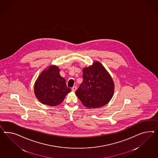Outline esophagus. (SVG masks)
<instances>
[{"label":"esophagus","mask_w":158,"mask_h":158,"mask_svg":"<svg viewBox=\"0 0 158 158\" xmlns=\"http://www.w3.org/2000/svg\"><path fill=\"white\" fill-rule=\"evenodd\" d=\"M77 89V86H73V88H72V91H75Z\"/></svg>","instance_id":"esophagus-1"}]
</instances>
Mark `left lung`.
I'll return each mask as SVG.
<instances>
[{"label": "left lung", "instance_id": "left-lung-1", "mask_svg": "<svg viewBox=\"0 0 158 158\" xmlns=\"http://www.w3.org/2000/svg\"><path fill=\"white\" fill-rule=\"evenodd\" d=\"M83 81L75 93L83 105L88 108L103 106L110 101L114 93V83L100 63L83 69Z\"/></svg>", "mask_w": 158, "mask_h": 158}]
</instances>
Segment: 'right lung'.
<instances>
[{
  "label": "right lung",
  "instance_id": "1",
  "mask_svg": "<svg viewBox=\"0 0 158 158\" xmlns=\"http://www.w3.org/2000/svg\"><path fill=\"white\" fill-rule=\"evenodd\" d=\"M59 69L52 66L44 71L34 85V93L40 102L55 106L63 102L66 95L71 90L60 76Z\"/></svg>",
  "mask_w": 158,
  "mask_h": 158
}]
</instances>
